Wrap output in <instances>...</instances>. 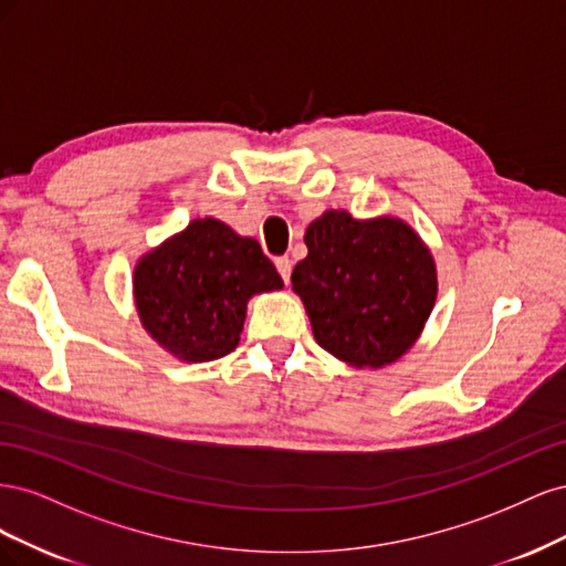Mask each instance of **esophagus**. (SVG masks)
<instances>
[{"label":"esophagus","mask_w":566,"mask_h":566,"mask_svg":"<svg viewBox=\"0 0 566 566\" xmlns=\"http://www.w3.org/2000/svg\"><path fill=\"white\" fill-rule=\"evenodd\" d=\"M276 269L281 273V279L290 283V273H293V260L290 256H276Z\"/></svg>","instance_id":"1"}]
</instances>
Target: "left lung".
Here are the masks:
<instances>
[{
    "instance_id": "1",
    "label": "left lung",
    "mask_w": 566,
    "mask_h": 566,
    "mask_svg": "<svg viewBox=\"0 0 566 566\" xmlns=\"http://www.w3.org/2000/svg\"><path fill=\"white\" fill-rule=\"evenodd\" d=\"M293 269L318 345L352 368H385L416 345L437 302V264L403 219L325 210Z\"/></svg>"
}]
</instances>
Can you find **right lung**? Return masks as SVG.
<instances>
[{
	"label": "right lung",
	"instance_id": "add662e5",
	"mask_svg": "<svg viewBox=\"0 0 566 566\" xmlns=\"http://www.w3.org/2000/svg\"><path fill=\"white\" fill-rule=\"evenodd\" d=\"M132 285L144 331L179 361L202 364L238 347L248 302L283 279L254 238L205 217L139 256Z\"/></svg>",
	"mask_w": 566,
	"mask_h": 566
}]
</instances>
